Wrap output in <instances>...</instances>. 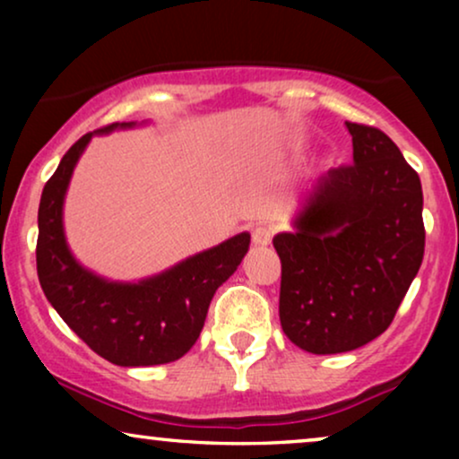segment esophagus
<instances>
[{"label":"esophagus","mask_w":459,"mask_h":459,"mask_svg":"<svg viewBox=\"0 0 459 459\" xmlns=\"http://www.w3.org/2000/svg\"><path fill=\"white\" fill-rule=\"evenodd\" d=\"M272 228H267V225H256L253 230V244H256V247H267V244L272 242Z\"/></svg>","instance_id":"34e87169"}]
</instances>
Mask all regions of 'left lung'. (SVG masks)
<instances>
[{"instance_id":"1","label":"left lung","mask_w":459,"mask_h":459,"mask_svg":"<svg viewBox=\"0 0 459 459\" xmlns=\"http://www.w3.org/2000/svg\"><path fill=\"white\" fill-rule=\"evenodd\" d=\"M344 125L353 165L317 178L292 231L273 238L281 330L313 355L347 353L380 336L424 256L418 173L380 129Z\"/></svg>"}]
</instances>
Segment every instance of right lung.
I'll return each mask as SVG.
<instances>
[{
    "label": "right lung",
    "instance_id": "1",
    "mask_svg": "<svg viewBox=\"0 0 459 459\" xmlns=\"http://www.w3.org/2000/svg\"><path fill=\"white\" fill-rule=\"evenodd\" d=\"M134 127L135 121L112 123L74 142L43 187L37 215V275L43 294L87 347L123 368L160 366L184 357L203 332L217 288L236 272L250 244V234L242 231L137 281L108 280L81 265L65 234L73 171L93 135Z\"/></svg>",
    "mask_w": 459,
    "mask_h": 459
}]
</instances>
